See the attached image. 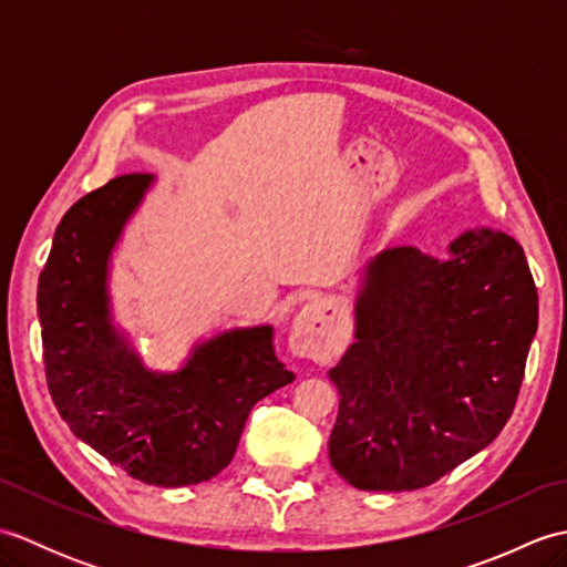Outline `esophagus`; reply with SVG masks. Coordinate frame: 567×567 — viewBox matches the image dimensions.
I'll return each instance as SVG.
<instances>
[{"mask_svg": "<svg viewBox=\"0 0 567 567\" xmlns=\"http://www.w3.org/2000/svg\"><path fill=\"white\" fill-rule=\"evenodd\" d=\"M290 348L299 358L329 363L341 348V309L329 299H311L292 321Z\"/></svg>", "mask_w": 567, "mask_h": 567, "instance_id": "34e87169", "label": "esophagus"}]
</instances>
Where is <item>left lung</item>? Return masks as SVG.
Listing matches in <instances>:
<instances>
[{"label":"left lung","mask_w":567,"mask_h":567,"mask_svg":"<svg viewBox=\"0 0 567 567\" xmlns=\"http://www.w3.org/2000/svg\"><path fill=\"white\" fill-rule=\"evenodd\" d=\"M439 260L400 246L368 262L329 457L370 492L429 487L499 436L538 327L524 248L475 228Z\"/></svg>","instance_id":"left-lung-1"}]
</instances>
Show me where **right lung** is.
Returning a JSON list of instances; mask_svg holds the SVG:
<instances>
[{"instance_id":"right-lung-1","label":"right lung","mask_w":567,"mask_h":567,"mask_svg":"<svg viewBox=\"0 0 567 567\" xmlns=\"http://www.w3.org/2000/svg\"><path fill=\"white\" fill-rule=\"evenodd\" d=\"M153 183L131 173L78 199L39 277L43 365L70 431L146 485L207 483L231 463L250 409L295 380L272 327L224 331L177 372L143 368L112 323L106 272L118 234Z\"/></svg>"}]
</instances>
